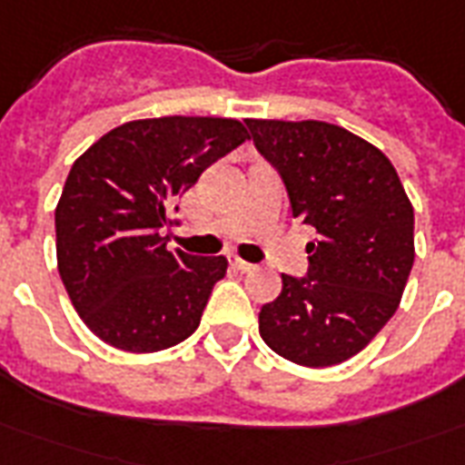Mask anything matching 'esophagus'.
<instances>
[{
	"label": "esophagus",
	"instance_id": "1",
	"mask_svg": "<svg viewBox=\"0 0 465 465\" xmlns=\"http://www.w3.org/2000/svg\"><path fill=\"white\" fill-rule=\"evenodd\" d=\"M230 265L237 267L240 272H255L257 265H252V262H247V260H242V257L237 255H230Z\"/></svg>",
	"mask_w": 465,
	"mask_h": 465
}]
</instances>
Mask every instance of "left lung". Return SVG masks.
<instances>
[{
    "mask_svg": "<svg viewBox=\"0 0 465 465\" xmlns=\"http://www.w3.org/2000/svg\"><path fill=\"white\" fill-rule=\"evenodd\" d=\"M257 151L287 185L292 218L317 230L310 272L282 274L260 337L300 367L347 361L399 310L413 267V208L376 145L324 121L247 118Z\"/></svg>",
    "mask_w": 465,
    "mask_h": 465,
    "instance_id": "8db88e82",
    "label": "left lung"
}]
</instances>
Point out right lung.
Segmentation results:
<instances>
[{"label":"right lung","instance_id":"1","mask_svg":"<svg viewBox=\"0 0 465 465\" xmlns=\"http://www.w3.org/2000/svg\"><path fill=\"white\" fill-rule=\"evenodd\" d=\"M247 138L237 118H141L74 161L54 210L56 265L98 340L151 354L198 330L228 260L171 252L161 230L173 225V200Z\"/></svg>","mask_w":465,"mask_h":465}]
</instances>
